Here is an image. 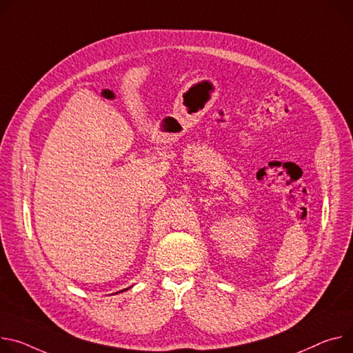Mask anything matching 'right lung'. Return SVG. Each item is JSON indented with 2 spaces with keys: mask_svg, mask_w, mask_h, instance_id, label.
I'll use <instances>...</instances> for the list:
<instances>
[{
  "mask_svg": "<svg viewBox=\"0 0 353 353\" xmlns=\"http://www.w3.org/2000/svg\"><path fill=\"white\" fill-rule=\"evenodd\" d=\"M125 290H126V288H125Z\"/></svg>",
  "mask_w": 353,
  "mask_h": 353,
  "instance_id": "1",
  "label": "right lung"
}]
</instances>
